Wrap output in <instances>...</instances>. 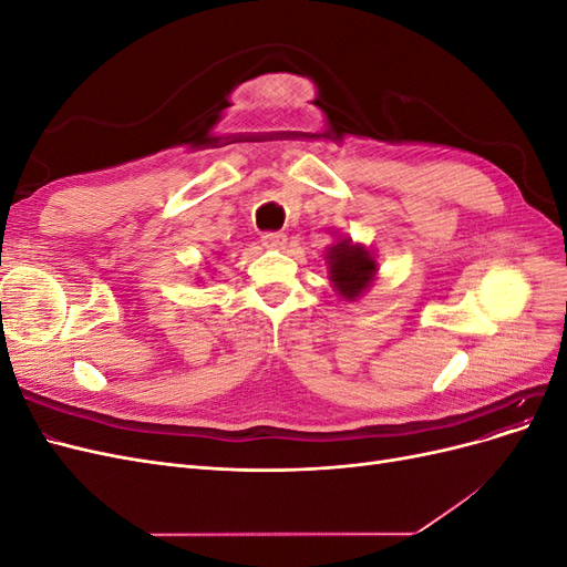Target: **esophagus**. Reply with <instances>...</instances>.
I'll return each mask as SVG.
<instances>
[{"instance_id": "esophagus-1", "label": "esophagus", "mask_w": 567, "mask_h": 567, "mask_svg": "<svg viewBox=\"0 0 567 567\" xmlns=\"http://www.w3.org/2000/svg\"><path fill=\"white\" fill-rule=\"evenodd\" d=\"M286 241H288V238L281 231H267L262 236V246L269 248V250H281L286 246Z\"/></svg>"}]
</instances>
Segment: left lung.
<instances>
[{
	"label": "left lung",
	"mask_w": 567,
	"mask_h": 567,
	"mask_svg": "<svg viewBox=\"0 0 567 567\" xmlns=\"http://www.w3.org/2000/svg\"><path fill=\"white\" fill-rule=\"evenodd\" d=\"M323 260L336 293L346 302L362 298L379 277V257L364 244H354L350 236H336Z\"/></svg>",
	"instance_id": "1"
}]
</instances>
